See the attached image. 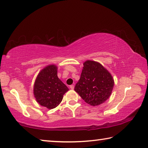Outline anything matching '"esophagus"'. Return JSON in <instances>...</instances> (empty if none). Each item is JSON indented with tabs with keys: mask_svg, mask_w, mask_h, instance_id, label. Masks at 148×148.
I'll return each instance as SVG.
<instances>
[{
	"mask_svg": "<svg viewBox=\"0 0 148 148\" xmlns=\"http://www.w3.org/2000/svg\"><path fill=\"white\" fill-rule=\"evenodd\" d=\"M70 88H71V89H74V85H71V86H70Z\"/></svg>",
	"mask_w": 148,
	"mask_h": 148,
	"instance_id": "1",
	"label": "esophagus"
}]
</instances>
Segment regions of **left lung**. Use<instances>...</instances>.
<instances>
[{
	"instance_id": "obj_1",
	"label": "left lung",
	"mask_w": 148,
	"mask_h": 148,
	"mask_svg": "<svg viewBox=\"0 0 148 148\" xmlns=\"http://www.w3.org/2000/svg\"><path fill=\"white\" fill-rule=\"evenodd\" d=\"M114 85L110 72L99 62L87 61L74 87L84 101L91 106L103 103L109 98Z\"/></svg>"
}]
</instances>
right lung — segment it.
<instances>
[{
  "instance_id": "right-lung-1",
  "label": "right lung",
  "mask_w": 148,
  "mask_h": 148,
  "mask_svg": "<svg viewBox=\"0 0 148 148\" xmlns=\"http://www.w3.org/2000/svg\"><path fill=\"white\" fill-rule=\"evenodd\" d=\"M69 88L57 77V67L52 64L42 70L34 86L36 101L48 109H53L61 103Z\"/></svg>"
}]
</instances>
